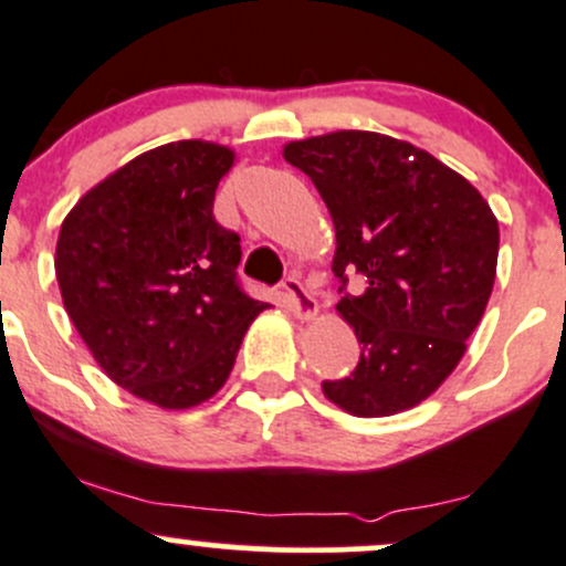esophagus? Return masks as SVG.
Wrapping results in <instances>:
<instances>
[{"instance_id":"34e87169","label":"esophagus","mask_w":566,"mask_h":566,"mask_svg":"<svg viewBox=\"0 0 566 566\" xmlns=\"http://www.w3.org/2000/svg\"><path fill=\"white\" fill-rule=\"evenodd\" d=\"M282 290H284V298H287V303H290V308L295 312V317L312 319L314 314H317V308H319L317 301H314V295L303 287L301 279L287 276L282 282Z\"/></svg>"}]
</instances>
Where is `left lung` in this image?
<instances>
[{"label": "left lung", "instance_id": "obj_1", "mask_svg": "<svg viewBox=\"0 0 566 566\" xmlns=\"http://www.w3.org/2000/svg\"><path fill=\"white\" fill-rule=\"evenodd\" d=\"M336 228L338 314L355 328L353 374L323 382L355 418L426 401L467 353L496 279L499 222L463 176L390 135L342 129L284 146ZM349 277L364 290L349 294Z\"/></svg>", "mask_w": 566, "mask_h": 566}]
</instances>
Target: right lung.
I'll list each match as a JSON object with an SVG mask.
<instances>
[{
	"instance_id": "add662e5",
	"label": "right lung",
	"mask_w": 566,
	"mask_h": 566,
	"mask_svg": "<svg viewBox=\"0 0 566 566\" xmlns=\"http://www.w3.org/2000/svg\"><path fill=\"white\" fill-rule=\"evenodd\" d=\"M230 148L178 140L88 189L62 222L56 279L75 331L116 385L163 409L208 401L265 303L238 282L241 238L213 219Z\"/></svg>"
}]
</instances>
